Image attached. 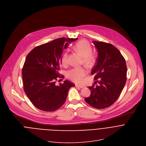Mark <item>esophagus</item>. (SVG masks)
Returning <instances> with one entry per match:
<instances>
[{
	"mask_svg": "<svg viewBox=\"0 0 146 146\" xmlns=\"http://www.w3.org/2000/svg\"><path fill=\"white\" fill-rule=\"evenodd\" d=\"M76 87H77V88H81V89H82V88H84L83 86H81V85H78V84H76Z\"/></svg>",
	"mask_w": 146,
	"mask_h": 146,
	"instance_id": "1",
	"label": "esophagus"
}]
</instances>
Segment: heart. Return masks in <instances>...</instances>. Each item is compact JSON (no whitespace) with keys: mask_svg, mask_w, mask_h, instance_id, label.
Returning <instances> with one entry per match:
<instances>
[{"mask_svg":"<svg viewBox=\"0 0 146 146\" xmlns=\"http://www.w3.org/2000/svg\"><path fill=\"white\" fill-rule=\"evenodd\" d=\"M74 50L82 57V63L86 66L90 67L94 62V58L92 54L93 49L90 44L85 40L78 41L73 47ZM68 53L67 52L64 53L62 56V63L65 65L68 62ZM88 71L84 67L74 68L67 72L68 77L72 81L80 83L83 78L87 74Z\"/></svg>","mask_w":146,"mask_h":146,"instance_id":"obj_1","label":"heart"}]
</instances>
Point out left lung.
Segmentation results:
<instances>
[{
  "instance_id": "8db88e82",
  "label": "left lung",
  "mask_w": 146,
  "mask_h": 146,
  "mask_svg": "<svg viewBox=\"0 0 146 146\" xmlns=\"http://www.w3.org/2000/svg\"><path fill=\"white\" fill-rule=\"evenodd\" d=\"M98 56L96 64L92 70L94 84L88 88L91 95L85 98L91 106L105 109L112 105L119 98L126 82L127 66L125 58L120 51L110 43L93 41Z\"/></svg>"
}]
</instances>
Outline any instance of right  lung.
<instances>
[{"label": "right lung", "mask_w": 146, "mask_h": 146, "mask_svg": "<svg viewBox=\"0 0 146 146\" xmlns=\"http://www.w3.org/2000/svg\"><path fill=\"white\" fill-rule=\"evenodd\" d=\"M77 38L61 37L36 46L27 55L22 69L24 90L37 109L54 111L65 103L69 89L75 85L64 81L56 85L64 76L60 70L62 53L69 43Z\"/></svg>", "instance_id": "add662e5"}]
</instances>
